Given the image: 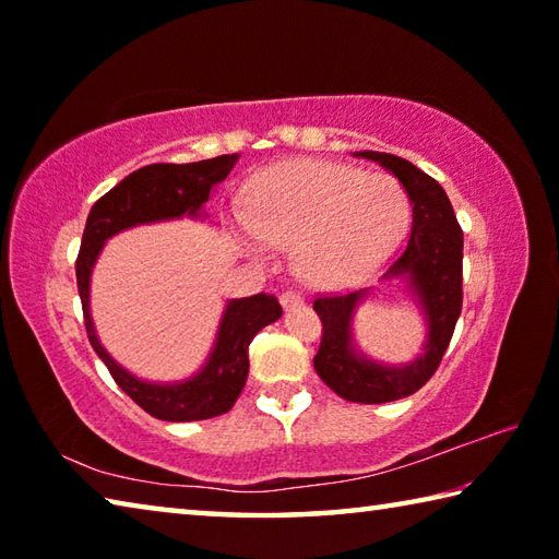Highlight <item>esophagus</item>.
<instances>
[{"label":"esophagus","instance_id":"1","mask_svg":"<svg viewBox=\"0 0 559 559\" xmlns=\"http://www.w3.org/2000/svg\"><path fill=\"white\" fill-rule=\"evenodd\" d=\"M281 302H283V308H296V306H300V302H302V296H300V293H296V290H286L281 296Z\"/></svg>","mask_w":559,"mask_h":559}]
</instances>
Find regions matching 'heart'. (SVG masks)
I'll return each mask as SVG.
<instances>
[{"label": "heart", "instance_id": "b5f03b06", "mask_svg": "<svg viewBox=\"0 0 559 559\" xmlns=\"http://www.w3.org/2000/svg\"><path fill=\"white\" fill-rule=\"evenodd\" d=\"M409 222V200L390 175L296 159L269 169L243 202L234 241L253 259L273 246L296 249L313 286H343L374 266Z\"/></svg>", "mask_w": 559, "mask_h": 559}]
</instances>
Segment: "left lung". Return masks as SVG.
I'll return each instance as SVG.
<instances>
[{
  "label": "left lung",
  "instance_id": "left-lung-1",
  "mask_svg": "<svg viewBox=\"0 0 559 559\" xmlns=\"http://www.w3.org/2000/svg\"><path fill=\"white\" fill-rule=\"evenodd\" d=\"M392 173L412 202V234L400 257L384 273V281H402L419 306L427 340L412 362L384 365L367 357L355 345L353 318L370 290L347 296H323L313 302L323 320V340L313 359L316 372L330 390L347 402L384 404L409 396L437 372L456 328L463 302V231L443 187L414 167L409 159L390 153H355Z\"/></svg>",
  "mask_w": 559,
  "mask_h": 559
}]
</instances>
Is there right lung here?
<instances>
[{"instance_id":"1","label":"right lung","mask_w":559,"mask_h":559,"mask_svg":"<svg viewBox=\"0 0 559 559\" xmlns=\"http://www.w3.org/2000/svg\"><path fill=\"white\" fill-rule=\"evenodd\" d=\"M234 165L236 155H219L187 165L159 163L140 167L93 204L83 229L75 281H79L88 340L120 390L155 419L200 421L229 412L249 374V345L253 335L276 323L283 310L278 300L266 293L226 300L214 345L200 372L179 382H150L118 365L100 345L91 316V273L110 236L140 224L173 222L182 216L206 219L204 204Z\"/></svg>"}]
</instances>
